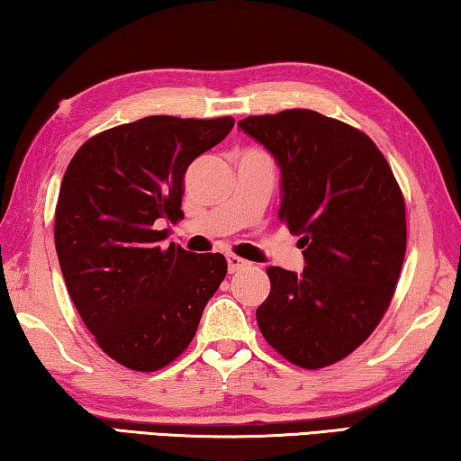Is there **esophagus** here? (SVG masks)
I'll list each match as a JSON object with an SVG mask.
<instances>
[{"label":"esophagus","mask_w":461,"mask_h":461,"mask_svg":"<svg viewBox=\"0 0 461 461\" xmlns=\"http://www.w3.org/2000/svg\"><path fill=\"white\" fill-rule=\"evenodd\" d=\"M248 267V262L244 260V258H240V256H236V254H230L228 256V270L231 272H238V270H241V268H246Z\"/></svg>","instance_id":"1"}]
</instances>
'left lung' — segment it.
I'll return each mask as SVG.
<instances>
[{
	"label": "left lung",
	"mask_w": 461,
	"mask_h": 461,
	"mask_svg": "<svg viewBox=\"0 0 461 461\" xmlns=\"http://www.w3.org/2000/svg\"><path fill=\"white\" fill-rule=\"evenodd\" d=\"M238 126L275 154L278 220L299 233L301 275L268 267L260 331L288 362L319 370L362 346L388 311L407 252V209L378 146L313 109L248 115Z\"/></svg>",
	"instance_id": "obj_1"
}]
</instances>
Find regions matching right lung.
<instances>
[{
  "label": "right lung",
  "mask_w": 461,
  "mask_h": 461,
  "mask_svg": "<svg viewBox=\"0 0 461 461\" xmlns=\"http://www.w3.org/2000/svg\"><path fill=\"white\" fill-rule=\"evenodd\" d=\"M233 128L148 115L89 138L62 176L54 244L67 291L97 346L136 372L181 356L228 272L223 254L162 248L160 221L183 220L185 173Z\"/></svg>",
  "instance_id": "right-lung-1"
}]
</instances>
